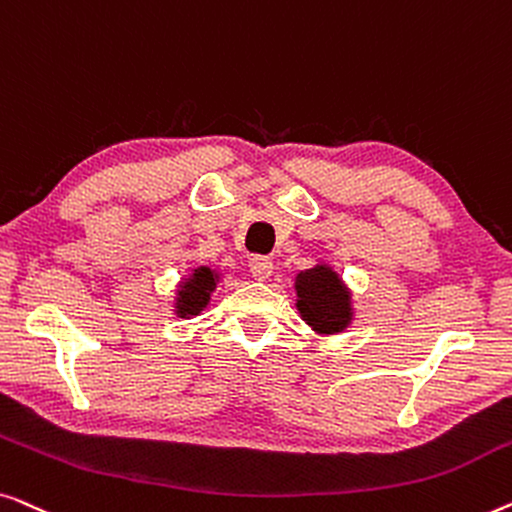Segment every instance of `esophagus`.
Listing matches in <instances>:
<instances>
[{
    "label": "esophagus",
    "instance_id": "esophagus-1",
    "mask_svg": "<svg viewBox=\"0 0 512 512\" xmlns=\"http://www.w3.org/2000/svg\"><path fill=\"white\" fill-rule=\"evenodd\" d=\"M250 273L255 280H266L273 273V262L269 257H253L250 259Z\"/></svg>",
    "mask_w": 512,
    "mask_h": 512
}]
</instances>
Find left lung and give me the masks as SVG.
Segmentation results:
<instances>
[{"label": "left lung", "instance_id": "obj_1", "mask_svg": "<svg viewBox=\"0 0 512 512\" xmlns=\"http://www.w3.org/2000/svg\"><path fill=\"white\" fill-rule=\"evenodd\" d=\"M294 294L299 318L318 336L343 334L355 320L352 290L325 259H315L311 269L294 276Z\"/></svg>", "mask_w": 512, "mask_h": 512}]
</instances>
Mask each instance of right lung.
Masks as SVG:
<instances>
[{
  "instance_id": "obj_1",
  "label": "right lung",
  "mask_w": 512,
  "mask_h": 512,
  "mask_svg": "<svg viewBox=\"0 0 512 512\" xmlns=\"http://www.w3.org/2000/svg\"><path fill=\"white\" fill-rule=\"evenodd\" d=\"M222 280V273L211 266L199 264L185 271V276L178 280L174 299H171V311L176 318L190 320L197 318L211 304L213 292L218 290V283Z\"/></svg>"
}]
</instances>
